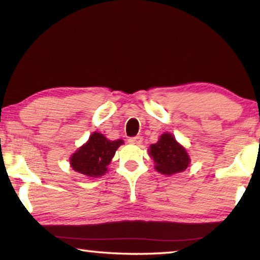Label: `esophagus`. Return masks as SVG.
<instances>
[{"label": "esophagus", "instance_id": "34e87169", "mask_svg": "<svg viewBox=\"0 0 260 260\" xmlns=\"http://www.w3.org/2000/svg\"><path fill=\"white\" fill-rule=\"evenodd\" d=\"M142 136H135V138H129L128 139V142L132 144H141L142 143Z\"/></svg>", "mask_w": 260, "mask_h": 260}]
</instances>
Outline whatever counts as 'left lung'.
<instances>
[{
	"instance_id": "1",
	"label": "left lung",
	"mask_w": 260,
	"mask_h": 260,
	"mask_svg": "<svg viewBox=\"0 0 260 260\" xmlns=\"http://www.w3.org/2000/svg\"><path fill=\"white\" fill-rule=\"evenodd\" d=\"M148 152L155 162V170L167 177L183 172L190 164L186 148L169 132L161 134L157 142L149 147Z\"/></svg>"
}]
</instances>
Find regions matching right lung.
I'll return each mask as SVG.
<instances>
[{
  "label": "right lung",
  "mask_w": 260,
  "mask_h": 260,
  "mask_svg": "<svg viewBox=\"0 0 260 260\" xmlns=\"http://www.w3.org/2000/svg\"><path fill=\"white\" fill-rule=\"evenodd\" d=\"M124 144L122 140H108L102 133H91L85 144L77 149L70 157V165L76 172L88 179L100 178L108 172L117 149Z\"/></svg>",
  "instance_id": "1"
}]
</instances>
